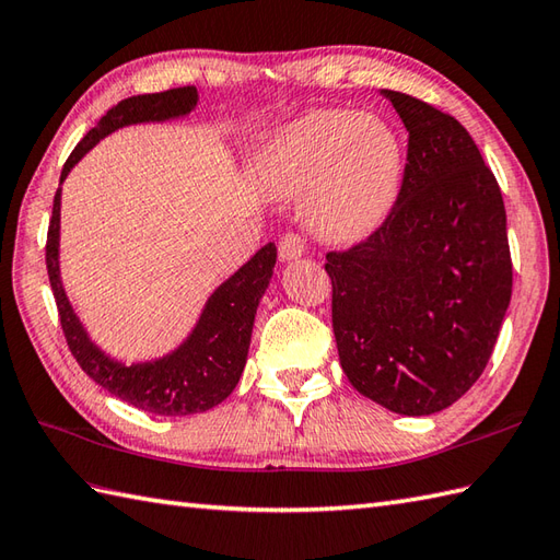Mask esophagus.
Returning <instances> with one entry per match:
<instances>
[{"label": "esophagus", "instance_id": "esophagus-1", "mask_svg": "<svg viewBox=\"0 0 560 560\" xmlns=\"http://www.w3.org/2000/svg\"><path fill=\"white\" fill-rule=\"evenodd\" d=\"M278 254H280L282 260L300 258V256L304 254V240H302V234H294V232L282 234L280 242H278Z\"/></svg>", "mask_w": 560, "mask_h": 560}]
</instances>
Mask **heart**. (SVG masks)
I'll list each match as a JSON object with an SVG mask.
<instances>
[{
	"mask_svg": "<svg viewBox=\"0 0 560 560\" xmlns=\"http://www.w3.org/2000/svg\"><path fill=\"white\" fill-rule=\"evenodd\" d=\"M402 167L405 151L390 124L347 109L306 112L258 160L272 191L312 194V225L335 242L364 237L388 215Z\"/></svg>",
	"mask_w": 560,
	"mask_h": 560,
	"instance_id": "b5f03b06",
	"label": "heart"
}]
</instances>
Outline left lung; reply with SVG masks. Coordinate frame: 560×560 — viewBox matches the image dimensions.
Segmentation results:
<instances>
[{
	"label": "left lung",
	"mask_w": 560,
	"mask_h": 560,
	"mask_svg": "<svg viewBox=\"0 0 560 560\" xmlns=\"http://www.w3.org/2000/svg\"><path fill=\"white\" fill-rule=\"evenodd\" d=\"M409 131L402 184L366 240L326 254L332 332L354 388L424 417L487 369L513 292L501 186L455 117L383 91Z\"/></svg>",
	"instance_id": "8db88e82"
}]
</instances>
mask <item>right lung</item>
I'll list each match as a JSON object with an SVG mask.
<instances>
[{
	"instance_id": "add662e5",
	"label": "right lung",
	"mask_w": 560,
	"mask_h": 560,
	"mask_svg": "<svg viewBox=\"0 0 560 560\" xmlns=\"http://www.w3.org/2000/svg\"><path fill=\"white\" fill-rule=\"evenodd\" d=\"M196 105L194 85L170 89L163 93L131 95L127 101L117 103L107 115L97 121L89 133L83 136L79 145L73 148L69 160L61 170L59 184L65 182L69 170L91 151V148L127 124L139 121H163L170 117L186 115ZM59 196L57 189L52 203V218L47 228L45 244V264L49 284L57 302L59 323L65 330L69 350L79 366L97 385H103L119 400L133 405L136 409L163 417H186L220 405L240 383V376L246 364L248 342H252V328L258 300L264 296L268 280L276 266V244H266L256 256L244 264L234 276L222 282L210 296L201 320L194 328L177 352L158 359L148 364L124 366L89 340L83 326L79 323L59 280Z\"/></svg>"
}]
</instances>
